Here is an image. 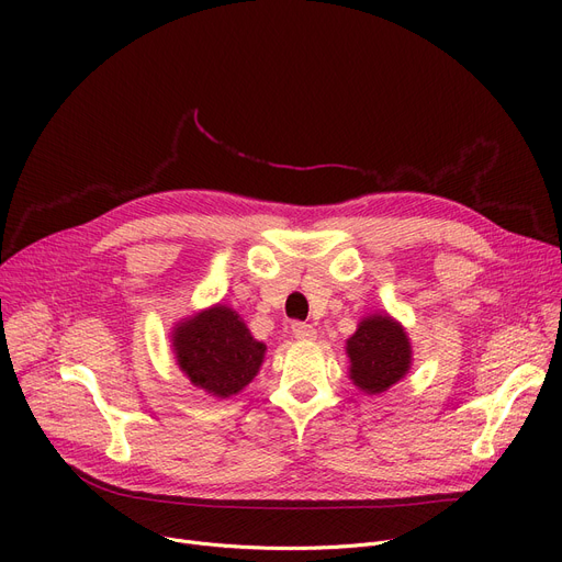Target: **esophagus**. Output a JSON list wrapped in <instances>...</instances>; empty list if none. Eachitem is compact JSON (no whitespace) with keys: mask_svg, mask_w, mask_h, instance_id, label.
I'll list each match as a JSON object with an SVG mask.
<instances>
[{"mask_svg":"<svg viewBox=\"0 0 562 562\" xmlns=\"http://www.w3.org/2000/svg\"><path fill=\"white\" fill-rule=\"evenodd\" d=\"M291 333H293V337L301 339V341H310V339L316 337L314 326H310V323H301V321L291 323Z\"/></svg>","mask_w":562,"mask_h":562,"instance_id":"1","label":"esophagus"}]
</instances>
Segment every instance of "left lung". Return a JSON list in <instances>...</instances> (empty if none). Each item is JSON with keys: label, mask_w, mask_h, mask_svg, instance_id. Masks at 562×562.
<instances>
[{"label": "left lung", "mask_w": 562, "mask_h": 562, "mask_svg": "<svg viewBox=\"0 0 562 562\" xmlns=\"http://www.w3.org/2000/svg\"><path fill=\"white\" fill-rule=\"evenodd\" d=\"M352 385L364 394H382L409 371L412 346L405 328L390 314H371L348 341Z\"/></svg>", "instance_id": "1"}]
</instances>
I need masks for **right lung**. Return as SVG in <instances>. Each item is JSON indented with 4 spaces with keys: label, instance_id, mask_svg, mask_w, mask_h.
Segmentation results:
<instances>
[{
    "label": "right lung",
    "instance_id": "obj_1",
    "mask_svg": "<svg viewBox=\"0 0 562 562\" xmlns=\"http://www.w3.org/2000/svg\"><path fill=\"white\" fill-rule=\"evenodd\" d=\"M172 350L177 364L195 387L229 398L252 382L266 346L250 335L234 310L214 305L177 323Z\"/></svg>",
    "mask_w": 562,
    "mask_h": 562
}]
</instances>
